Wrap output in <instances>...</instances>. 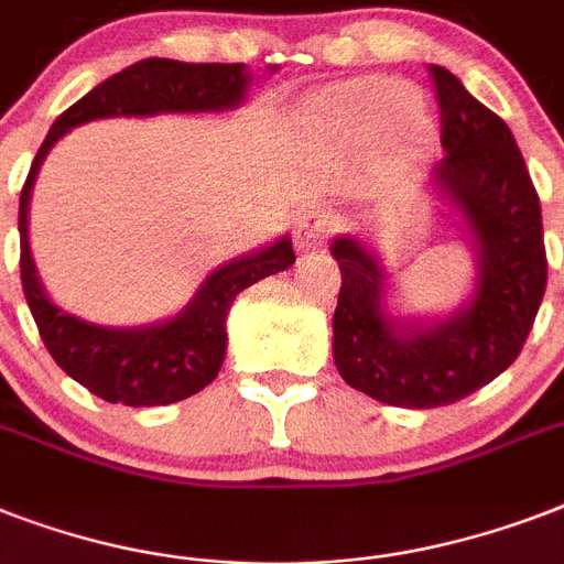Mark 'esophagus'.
Here are the masks:
<instances>
[{
	"instance_id": "34e87169",
	"label": "esophagus",
	"mask_w": 564,
	"mask_h": 564,
	"mask_svg": "<svg viewBox=\"0 0 564 564\" xmlns=\"http://www.w3.org/2000/svg\"><path fill=\"white\" fill-rule=\"evenodd\" d=\"M334 230V219L322 210L304 213L295 225V246L299 248H322Z\"/></svg>"
}]
</instances>
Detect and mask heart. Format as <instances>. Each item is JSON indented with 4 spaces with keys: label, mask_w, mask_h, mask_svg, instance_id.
<instances>
[{
    "label": "heart",
    "mask_w": 564,
    "mask_h": 564,
    "mask_svg": "<svg viewBox=\"0 0 564 564\" xmlns=\"http://www.w3.org/2000/svg\"><path fill=\"white\" fill-rule=\"evenodd\" d=\"M316 110L351 134H380L394 126V137L406 152H415L427 137V119L419 105H412V93L386 78H362L336 87L318 99Z\"/></svg>",
    "instance_id": "b5f03b06"
}]
</instances>
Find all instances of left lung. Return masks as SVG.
Here are the masks:
<instances>
[{"label": "left lung", "instance_id": "8db88e82", "mask_svg": "<svg viewBox=\"0 0 564 564\" xmlns=\"http://www.w3.org/2000/svg\"><path fill=\"white\" fill-rule=\"evenodd\" d=\"M445 158L436 184L463 210L480 248L471 304L433 327H394L383 313V272L348 237L334 242L343 290L334 360L343 380L375 401L445 406L491 383L518 360L547 286L542 204L507 122L445 66H430Z\"/></svg>", "mask_w": 564, "mask_h": 564}]
</instances>
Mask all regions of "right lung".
<instances>
[{"instance_id": "add662e5", "label": "right lung", "mask_w": 564, "mask_h": 564, "mask_svg": "<svg viewBox=\"0 0 564 564\" xmlns=\"http://www.w3.org/2000/svg\"><path fill=\"white\" fill-rule=\"evenodd\" d=\"M246 64H181L145 57L93 87L48 128L20 193V278L40 339L52 360L101 401L158 406L202 392L225 360V318L239 292L295 263L290 237L221 265L178 318L140 330L99 327L57 310L40 286L29 251V198L46 152L69 128L101 117H149L163 110H225L242 101Z\"/></svg>"}]
</instances>
